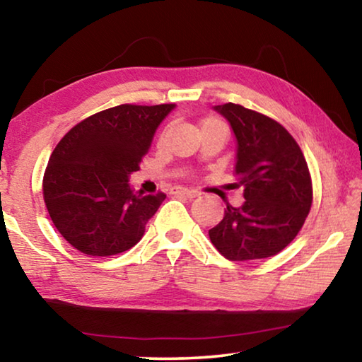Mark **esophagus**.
<instances>
[{
	"instance_id": "34e87169",
	"label": "esophagus",
	"mask_w": 362,
	"mask_h": 362,
	"mask_svg": "<svg viewBox=\"0 0 362 362\" xmlns=\"http://www.w3.org/2000/svg\"><path fill=\"white\" fill-rule=\"evenodd\" d=\"M170 194L174 196H183V198H196L199 193L194 192V189H188V188H182V187H174L170 189Z\"/></svg>"
}]
</instances>
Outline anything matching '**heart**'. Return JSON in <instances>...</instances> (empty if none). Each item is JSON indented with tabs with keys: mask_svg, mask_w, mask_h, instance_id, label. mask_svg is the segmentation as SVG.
I'll use <instances>...</instances> for the list:
<instances>
[{
	"mask_svg": "<svg viewBox=\"0 0 362 362\" xmlns=\"http://www.w3.org/2000/svg\"><path fill=\"white\" fill-rule=\"evenodd\" d=\"M206 126H225V124L222 121H218L216 118H209V119L203 121V124H201V127H206Z\"/></svg>",
	"mask_w": 362,
	"mask_h": 362,
	"instance_id": "b5f03b06",
	"label": "heart"
}]
</instances>
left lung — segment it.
<instances>
[{"label":"left lung","instance_id":"8db88e82","mask_svg":"<svg viewBox=\"0 0 362 362\" xmlns=\"http://www.w3.org/2000/svg\"><path fill=\"white\" fill-rule=\"evenodd\" d=\"M236 139L235 175L244 204L226 206L209 230L214 246L228 260H259L293 241L308 216L313 188L305 156L283 126L236 103L214 107Z\"/></svg>","mask_w":362,"mask_h":362}]
</instances>
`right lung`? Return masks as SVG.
<instances>
[{
  "instance_id": "obj_1",
  "label": "right lung",
  "mask_w": 362,
  "mask_h": 362,
  "mask_svg": "<svg viewBox=\"0 0 362 362\" xmlns=\"http://www.w3.org/2000/svg\"><path fill=\"white\" fill-rule=\"evenodd\" d=\"M175 103L118 105L95 113L65 134L49 158L42 193L52 223L79 252L121 254L142 240L166 198L144 196L129 175Z\"/></svg>"
}]
</instances>
